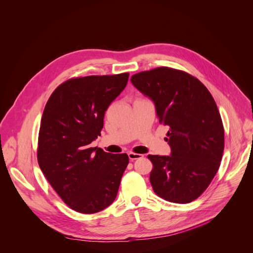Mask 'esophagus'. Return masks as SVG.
<instances>
[{"label": "esophagus", "instance_id": "1", "mask_svg": "<svg viewBox=\"0 0 253 253\" xmlns=\"http://www.w3.org/2000/svg\"><path fill=\"white\" fill-rule=\"evenodd\" d=\"M128 157H129V159H130L131 161H134V160H137V159H140V158H142V157H143V155H141V154H137V153H132V152H130V153H128Z\"/></svg>", "mask_w": 253, "mask_h": 253}]
</instances>
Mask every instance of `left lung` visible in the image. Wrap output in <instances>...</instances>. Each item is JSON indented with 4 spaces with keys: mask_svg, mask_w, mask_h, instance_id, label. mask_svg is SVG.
I'll list each match as a JSON object with an SVG mask.
<instances>
[{
    "mask_svg": "<svg viewBox=\"0 0 253 253\" xmlns=\"http://www.w3.org/2000/svg\"><path fill=\"white\" fill-rule=\"evenodd\" d=\"M131 82L153 101L159 122L169 128L170 155H148L154 192L174 203L193 201L212 181L224 149V129L213 97L198 79L167 67L140 72Z\"/></svg>",
    "mask_w": 253,
    "mask_h": 253,
    "instance_id": "8db88e82",
    "label": "left lung"
}]
</instances>
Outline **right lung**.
I'll list each match as a JSON object with an SVG mask.
<instances>
[{
  "label": "right lung",
  "instance_id": "right-lung-1",
  "mask_svg": "<svg viewBox=\"0 0 253 253\" xmlns=\"http://www.w3.org/2000/svg\"><path fill=\"white\" fill-rule=\"evenodd\" d=\"M129 74L68 80L43 112L38 162L45 177L73 210L92 214L115 200L127 154L107 153L90 144L101 135L109 105L125 89Z\"/></svg>",
  "mask_w": 253,
  "mask_h": 253
}]
</instances>
